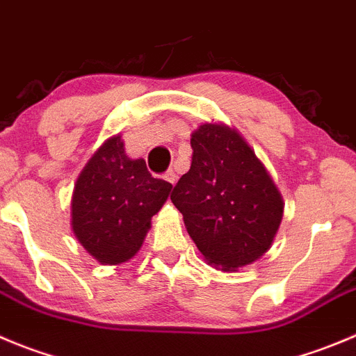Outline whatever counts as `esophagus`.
<instances>
[{
	"instance_id": "1",
	"label": "esophagus",
	"mask_w": 356,
	"mask_h": 356,
	"mask_svg": "<svg viewBox=\"0 0 356 356\" xmlns=\"http://www.w3.org/2000/svg\"><path fill=\"white\" fill-rule=\"evenodd\" d=\"M164 178L169 181V184L175 185L176 184V178H178V176H176V172L172 171V169H169V171L164 175Z\"/></svg>"
}]
</instances>
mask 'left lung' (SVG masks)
<instances>
[{
	"mask_svg": "<svg viewBox=\"0 0 356 356\" xmlns=\"http://www.w3.org/2000/svg\"><path fill=\"white\" fill-rule=\"evenodd\" d=\"M192 164L171 201L208 262L238 269L269 250L283 201L252 148L225 125H201L191 140Z\"/></svg>",
	"mask_w": 356,
	"mask_h": 356,
	"instance_id": "left-lung-1",
	"label": "left lung"
}]
</instances>
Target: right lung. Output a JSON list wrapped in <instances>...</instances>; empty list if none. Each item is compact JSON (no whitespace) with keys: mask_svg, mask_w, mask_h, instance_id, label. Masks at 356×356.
<instances>
[{"mask_svg":"<svg viewBox=\"0 0 356 356\" xmlns=\"http://www.w3.org/2000/svg\"><path fill=\"white\" fill-rule=\"evenodd\" d=\"M172 185L154 178L143 159H129L120 136L110 138L92 155L74 185L73 232L103 264H122L136 255L150 220Z\"/></svg>","mask_w":356,"mask_h":356,"instance_id":"right-lung-1","label":"right lung"}]
</instances>
